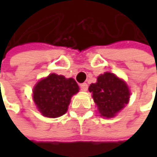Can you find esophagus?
<instances>
[{
    "mask_svg": "<svg viewBox=\"0 0 157 157\" xmlns=\"http://www.w3.org/2000/svg\"><path fill=\"white\" fill-rule=\"evenodd\" d=\"M80 87H81V90H83V91H86L88 86H87V84H86V83H83V84H81V85H80Z\"/></svg>",
    "mask_w": 157,
    "mask_h": 157,
    "instance_id": "obj_1",
    "label": "esophagus"
}]
</instances>
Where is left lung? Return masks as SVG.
Instances as JSON below:
<instances>
[{
    "mask_svg": "<svg viewBox=\"0 0 157 157\" xmlns=\"http://www.w3.org/2000/svg\"><path fill=\"white\" fill-rule=\"evenodd\" d=\"M92 93L98 111L104 118L116 116L130 98L129 87L122 79L111 72H105L97 78V82L88 87Z\"/></svg>",
    "mask_w": 157,
    "mask_h": 157,
    "instance_id": "1",
    "label": "left lung"
}]
</instances>
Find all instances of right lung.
<instances>
[{
	"label": "right lung",
	"mask_w": 157,
	"mask_h": 157,
	"mask_svg": "<svg viewBox=\"0 0 157 157\" xmlns=\"http://www.w3.org/2000/svg\"><path fill=\"white\" fill-rule=\"evenodd\" d=\"M79 91L73 78L51 73L36 83L33 100L38 111L47 118H58L68 111L71 97Z\"/></svg>",
	"instance_id": "1"
}]
</instances>
